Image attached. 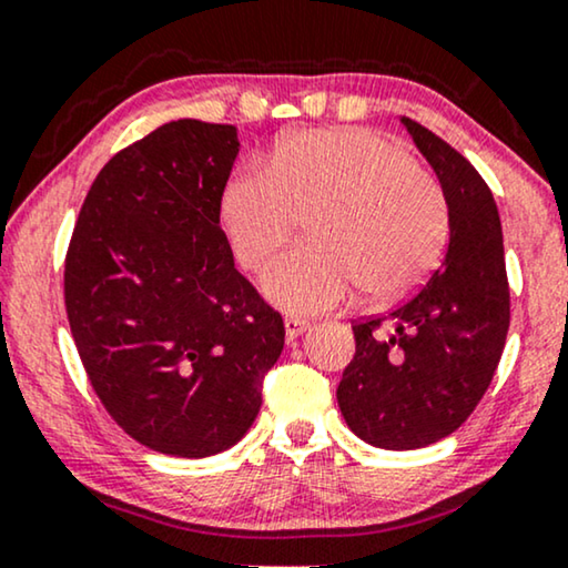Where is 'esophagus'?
<instances>
[{
    "label": "esophagus",
    "instance_id": "esophagus-1",
    "mask_svg": "<svg viewBox=\"0 0 568 568\" xmlns=\"http://www.w3.org/2000/svg\"><path fill=\"white\" fill-rule=\"evenodd\" d=\"M307 328H310V323H307V321H302V317H294V315L284 317V333H286V341L300 338L302 333H305Z\"/></svg>",
    "mask_w": 568,
    "mask_h": 568
}]
</instances>
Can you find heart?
I'll use <instances>...</instances> for the list:
<instances>
[{"label":"heart","mask_w":568,"mask_h":568,"mask_svg":"<svg viewBox=\"0 0 568 568\" xmlns=\"http://www.w3.org/2000/svg\"><path fill=\"white\" fill-rule=\"evenodd\" d=\"M307 220L310 243L263 276L276 307L315 315L359 290L387 302L422 284L449 235L442 185L398 139L369 129H313L284 139L268 168H240L222 193L230 247L261 271Z\"/></svg>","instance_id":"heart-1"}]
</instances>
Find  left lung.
Returning <instances> with one entry per match:
<instances>
[{
    "label": "left lung",
    "mask_w": 568,
    "mask_h": 568,
    "mask_svg": "<svg viewBox=\"0 0 568 568\" xmlns=\"http://www.w3.org/2000/svg\"><path fill=\"white\" fill-rule=\"evenodd\" d=\"M449 209L442 268L393 313L354 323L356 354L336 398L348 429L383 449H418L453 434L491 385L509 331L501 220L478 170L403 115Z\"/></svg>",
    "instance_id": "8db88e82"
}]
</instances>
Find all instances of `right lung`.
Segmentation results:
<instances>
[{
	"mask_svg": "<svg viewBox=\"0 0 568 568\" xmlns=\"http://www.w3.org/2000/svg\"><path fill=\"white\" fill-rule=\"evenodd\" d=\"M237 129L170 121L100 170L74 224L64 302L113 422L154 453L209 457L261 410L284 323L220 227Z\"/></svg>",
	"mask_w": 568,
	"mask_h": 568,
	"instance_id": "add662e5",
	"label": "right lung"
}]
</instances>
